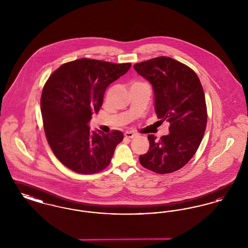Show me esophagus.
I'll return each mask as SVG.
<instances>
[{"label":"esophagus","instance_id":"34e87169","mask_svg":"<svg viewBox=\"0 0 248 248\" xmlns=\"http://www.w3.org/2000/svg\"><path fill=\"white\" fill-rule=\"evenodd\" d=\"M135 136L136 135L133 132H125L124 133V137L128 138V139H133V138H135Z\"/></svg>","mask_w":248,"mask_h":248}]
</instances>
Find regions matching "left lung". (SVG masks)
Instances as JSON below:
<instances>
[{"label":"left lung","instance_id":"obj_1","mask_svg":"<svg viewBox=\"0 0 248 248\" xmlns=\"http://www.w3.org/2000/svg\"><path fill=\"white\" fill-rule=\"evenodd\" d=\"M137 72L152 83L158 122L170 123L160 140L149 135L150 149L140 156L145 168L168 174L182 168L198 150L207 121L204 93L197 74L167 57L135 64Z\"/></svg>","mask_w":248,"mask_h":248}]
</instances>
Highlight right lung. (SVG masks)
Returning <instances> with one entry per match:
<instances>
[{
    "label": "right lung",
    "mask_w": 248,
    "mask_h": 248,
    "mask_svg": "<svg viewBox=\"0 0 248 248\" xmlns=\"http://www.w3.org/2000/svg\"><path fill=\"white\" fill-rule=\"evenodd\" d=\"M131 63L81 59L61 65L45 84L41 110L48 144L72 171L90 175L109 165L124 140L121 131L104 134L89 122L102 106L107 87L125 74Z\"/></svg>",
    "instance_id": "obj_1"
}]
</instances>
